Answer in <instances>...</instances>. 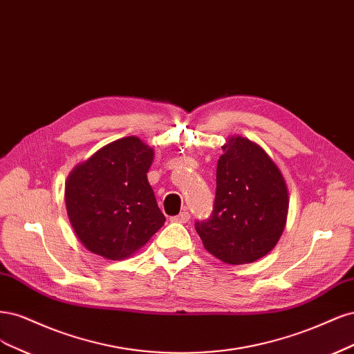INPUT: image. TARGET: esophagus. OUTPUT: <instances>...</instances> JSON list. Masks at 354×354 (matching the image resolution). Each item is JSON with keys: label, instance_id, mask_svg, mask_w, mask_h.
I'll use <instances>...</instances> for the list:
<instances>
[{"label": "esophagus", "instance_id": "1", "mask_svg": "<svg viewBox=\"0 0 354 354\" xmlns=\"http://www.w3.org/2000/svg\"><path fill=\"white\" fill-rule=\"evenodd\" d=\"M172 222H178V223H187L189 221V213L187 210L180 212L178 216H174V218H170Z\"/></svg>", "mask_w": 354, "mask_h": 354}]
</instances>
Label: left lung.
<instances>
[{
	"mask_svg": "<svg viewBox=\"0 0 354 354\" xmlns=\"http://www.w3.org/2000/svg\"><path fill=\"white\" fill-rule=\"evenodd\" d=\"M216 169L212 216L196 222L204 248L227 265L252 263L277 245L287 223L288 189L266 151L231 136Z\"/></svg>",
	"mask_w": 354,
	"mask_h": 354,
	"instance_id": "left-lung-1",
	"label": "left lung"
}]
</instances>
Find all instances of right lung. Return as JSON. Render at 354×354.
<instances>
[{
    "label": "right lung",
    "mask_w": 354,
    "mask_h": 354,
    "mask_svg": "<svg viewBox=\"0 0 354 354\" xmlns=\"http://www.w3.org/2000/svg\"><path fill=\"white\" fill-rule=\"evenodd\" d=\"M154 158L138 136L113 141L77 165L67 178L64 200L79 241L109 260L132 256L166 218L147 172Z\"/></svg>",
    "instance_id": "right-lung-1"
}]
</instances>
